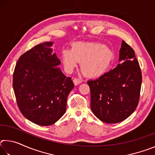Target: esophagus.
<instances>
[{
    "label": "esophagus",
    "instance_id": "34e87169",
    "mask_svg": "<svg viewBox=\"0 0 155 155\" xmlns=\"http://www.w3.org/2000/svg\"><path fill=\"white\" fill-rule=\"evenodd\" d=\"M73 82H74L75 85H78V84H80L81 82H82V81H81V80L79 79V78H74V79H73Z\"/></svg>",
    "mask_w": 155,
    "mask_h": 155
}]
</instances>
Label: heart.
<instances>
[{"mask_svg":"<svg viewBox=\"0 0 155 155\" xmlns=\"http://www.w3.org/2000/svg\"><path fill=\"white\" fill-rule=\"evenodd\" d=\"M111 49L103 44L78 41L72 44L71 50L61 52L63 66L67 72H72L78 61L81 62L83 73L89 77H98L107 71L113 60Z\"/></svg>","mask_w":155,"mask_h":155,"instance_id":"obj_1","label":"heart"}]
</instances>
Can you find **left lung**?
Segmentation results:
<instances>
[{
  "instance_id": "left-lung-1",
  "label": "left lung",
  "mask_w": 155,
  "mask_h": 155,
  "mask_svg": "<svg viewBox=\"0 0 155 155\" xmlns=\"http://www.w3.org/2000/svg\"><path fill=\"white\" fill-rule=\"evenodd\" d=\"M141 81L135 51L123 40L117 67L97 79L87 81L94 114L107 124L127 119L137 107Z\"/></svg>"
}]
</instances>
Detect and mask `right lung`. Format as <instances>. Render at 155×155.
Here are the masks:
<instances>
[{"label": "right lung", "mask_w": 155, "mask_h": 155, "mask_svg": "<svg viewBox=\"0 0 155 155\" xmlns=\"http://www.w3.org/2000/svg\"><path fill=\"white\" fill-rule=\"evenodd\" d=\"M52 41L38 44L22 54L15 67L13 87L18 106L29 121L40 126L55 123L66 111L67 98L74 87L52 53Z\"/></svg>", "instance_id": "1"}]
</instances>
